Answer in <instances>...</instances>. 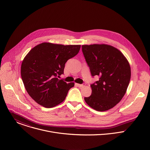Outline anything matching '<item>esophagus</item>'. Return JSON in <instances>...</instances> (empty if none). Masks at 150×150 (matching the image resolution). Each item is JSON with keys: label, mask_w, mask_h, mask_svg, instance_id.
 <instances>
[{"label": "esophagus", "mask_w": 150, "mask_h": 150, "mask_svg": "<svg viewBox=\"0 0 150 150\" xmlns=\"http://www.w3.org/2000/svg\"><path fill=\"white\" fill-rule=\"evenodd\" d=\"M76 85H77L78 87H83L85 86V83H83V84H79V83H76Z\"/></svg>", "instance_id": "1"}]
</instances>
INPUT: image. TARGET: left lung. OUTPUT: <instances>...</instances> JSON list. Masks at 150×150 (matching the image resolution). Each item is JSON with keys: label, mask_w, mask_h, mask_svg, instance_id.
Returning a JSON list of instances; mask_svg holds the SVG:
<instances>
[{"label": "left lung", "mask_w": 150, "mask_h": 150, "mask_svg": "<svg viewBox=\"0 0 150 150\" xmlns=\"http://www.w3.org/2000/svg\"><path fill=\"white\" fill-rule=\"evenodd\" d=\"M82 51L91 75L99 76L91 85V95L84 100L97 111L108 110L126 92L131 75L129 63L120 50L110 45H82Z\"/></svg>", "instance_id": "left-lung-1"}]
</instances>
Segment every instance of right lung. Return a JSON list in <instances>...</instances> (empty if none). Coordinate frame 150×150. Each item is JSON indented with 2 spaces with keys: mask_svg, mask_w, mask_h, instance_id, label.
Here are the masks:
<instances>
[{
  "mask_svg": "<svg viewBox=\"0 0 150 150\" xmlns=\"http://www.w3.org/2000/svg\"><path fill=\"white\" fill-rule=\"evenodd\" d=\"M81 45L42 42L24 57L21 75L30 96L38 104L52 108L65 100L74 83H67L58 77L63 74L66 62L76 56Z\"/></svg>",
  "mask_w": 150,
  "mask_h": 150,
  "instance_id": "1",
  "label": "right lung"
}]
</instances>
